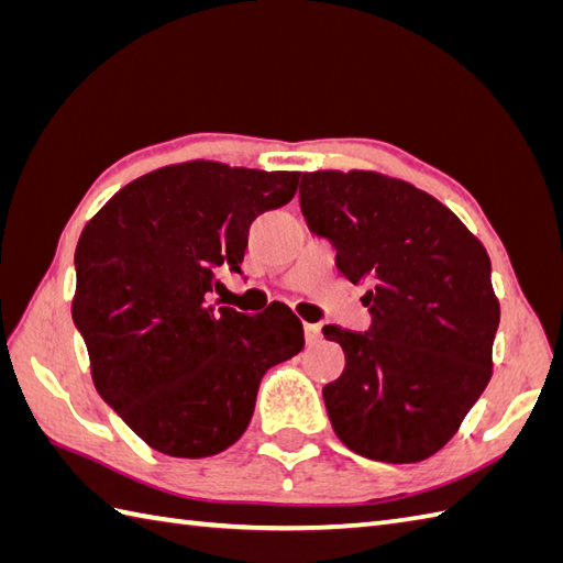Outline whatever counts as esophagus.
I'll list each match as a JSON object with an SVG mask.
<instances>
[{
  "label": "esophagus",
  "instance_id": "34e87169",
  "mask_svg": "<svg viewBox=\"0 0 563 563\" xmlns=\"http://www.w3.org/2000/svg\"><path fill=\"white\" fill-rule=\"evenodd\" d=\"M305 339H307V345H317L321 341L319 324H305Z\"/></svg>",
  "mask_w": 563,
  "mask_h": 563
}]
</instances>
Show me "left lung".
<instances>
[{
    "instance_id": "left-lung-1",
    "label": "left lung",
    "mask_w": 563,
    "mask_h": 563,
    "mask_svg": "<svg viewBox=\"0 0 563 563\" xmlns=\"http://www.w3.org/2000/svg\"><path fill=\"white\" fill-rule=\"evenodd\" d=\"M300 208L345 278L367 285L373 317L365 333L324 327L345 353L324 387L329 421L367 460L421 462L492 379L500 307L486 249L440 200L375 172L302 174Z\"/></svg>"
}]
</instances>
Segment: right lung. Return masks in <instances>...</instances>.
<instances>
[{
	"mask_svg": "<svg viewBox=\"0 0 563 563\" xmlns=\"http://www.w3.org/2000/svg\"><path fill=\"white\" fill-rule=\"evenodd\" d=\"M300 172L186 162L135 178L84 227L71 319L101 399L172 457L244 435L266 369L305 349L288 305L210 307L214 271L242 273L249 227L290 202Z\"/></svg>",
	"mask_w": 563,
	"mask_h": 563,
	"instance_id": "right-lung-1",
	"label": "right lung"
}]
</instances>
